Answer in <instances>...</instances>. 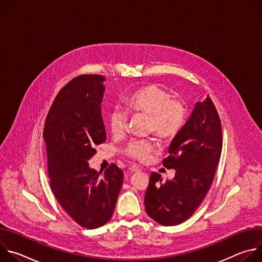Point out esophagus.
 I'll use <instances>...</instances> for the list:
<instances>
[{
	"label": "esophagus",
	"instance_id": "1",
	"mask_svg": "<svg viewBox=\"0 0 262 262\" xmlns=\"http://www.w3.org/2000/svg\"><path fill=\"white\" fill-rule=\"evenodd\" d=\"M141 169L138 167V166H132L130 168H129V172L130 173H134V172H138V171H140Z\"/></svg>",
	"mask_w": 262,
	"mask_h": 262
}]
</instances>
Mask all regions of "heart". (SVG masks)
Listing matches in <instances>:
<instances>
[{
	"instance_id": "obj_1",
	"label": "heart",
	"mask_w": 262,
	"mask_h": 262,
	"mask_svg": "<svg viewBox=\"0 0 262 262\" xmlns=\"http://www.w3.org/2000/svg\"><path fill=\"white\" fill-rule=\"evenodd\" d=\"M125 105L132 113L147 116V132L154 133L164 141L174 139L186 121L185 104L179 99L171 98L169 92L157 85L137 90L126 98ZM127 120L128 115L124 110L120 107L112 110L108 114L112 134L115 137L123 136ZM156 148L157 143L151 139L133 140L125 147L124 154L133 160L146 162Z\"/></svg>"
}]
</instances>
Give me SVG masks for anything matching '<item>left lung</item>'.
Returning <instances> with one entry per match:
<instances>
[{
  "mask_svg": "<svg viewBox=\"0 0 262 262\" xmlns=\"http://www.w3.org/2000/svg\"><path fill=\"white\" fill-rule=\"evenodd\" d=\"M222 125L209 96L198 101L189 120L172 140L169 156L163 161L175 176L163 182L151 173L145 194L147 214L163 226L188 220L205 198L222 152Z\"/></svg>",
  "mask_w": 262,
  "mask_h": 262,
  "instance_id": "1",
  "label": "left lung"
}]
</instances>
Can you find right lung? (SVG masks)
Listing matches in <instances>:
<instances>
[{
	"mask_svg": "<svg viewBox=\"0 0 262 262\" xmlns=\"http://www.w3.org/2000/svg\"><path fill=\"white\" fill-rule=\"evenodd\" d=\"M104 81L99 74L71 80L56 96L43 129L52 191L62 208L87 229L110 221L123 181L115 164L101 174L88 163L95 146L106 140L100 106Z\"/></svg>",
	"mask_w": 262,
	"mask_h": 262,
	"instance_id": "1",
	"label": "right lung"
}]
</instances>
